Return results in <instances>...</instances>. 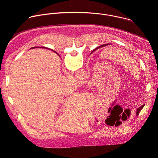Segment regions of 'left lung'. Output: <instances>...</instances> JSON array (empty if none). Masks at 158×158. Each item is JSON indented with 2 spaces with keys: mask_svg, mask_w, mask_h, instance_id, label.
<instances>
[{
  "mask_svg": "<svg viewBox=\"0 0 158 158\" xmlns=\"http://www.w3.org/2000/svg\"><path fill=\"white\" fill-rule=\"evenodd\" d=\"M108 45H109V44H103V45H102V46H99V47H98L97 49H99V48H102V47H104V46H108ZM144 106V104L143 105V106H140L139 108H138V109L136 110V115L137 116H138V114H139V112H141V110H142V109L143 108V107Z\"/></svg>",
  "mask_w": 158,
  "mask_h": 158,
  "instance_id": "8db88e82",
  "label": "left lung"
}]
</instances>
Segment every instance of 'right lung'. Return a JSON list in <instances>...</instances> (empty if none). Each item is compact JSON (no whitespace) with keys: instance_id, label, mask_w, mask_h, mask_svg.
<instances>
[{"instance_id":"obj_1","label":"right lung","mask_w":158,"mask_h":158,"mask_svg":"<svg viewBox=\"0 0 158 158\" xmlns=\"http://www.w3.org/2000/svg\"><path fill=\"white\" fill-rule=\"evenodd\" d=\"M33 48V49H34V48H35V47H34V48ZM44 48V49H49V48H44V47H42V48ZM51 51H52V50H51ZM54 52H55L54 51H53ZM56 53H57L56 52H55Z\"/></svg>"}]
</instances>
